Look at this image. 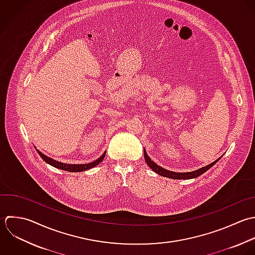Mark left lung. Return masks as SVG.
Listing matches in <instances>:
<instances>
[{"instance_id": "obj_1", "label": "left lung", "mask_w": 255, "mask_h": 255, "mask_svg": "<svg viewBox=\"0 0 255 255\" xmlns=\"http://www.w3.org/2000/svg\"><path fill=\"white\" fill-rule=\"evenodd\" d=\"M144 158H145V161L147 163V165L155 172L157 173L158 175L162 176V177H166V178H170V179H175V180H190V179H194V178H197L201 175H203L204 173H206L209 169H211L222 157H220L219 159H217L215 162L209 164L208 166L206 167H202L201 169H198L196 171H193V172H187V173H177V172H173V171H169V170H166L164 168H162L161 166L157 165L155 162H153L151 160V158L148 156L146 150L144 149Z\"/></svg>"}]
</instances>
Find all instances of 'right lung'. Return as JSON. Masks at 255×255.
Instances as JSON below:
<instances>
[{
	"instance_id": "1",
	"label": "right lung",
	"mask_w": 255,
	"mask_h": 255,
	"mask_svg": "<svg viewBox=\"0 0 255 255\" xmlns=\"http://www.w3.org/2000/svg\"><path fill=\"white\" fill-rule=\"evenodd\" d=\"M36 149V148H35ZM36 152L38 153V155L41 157V159L49 164L50 166L56 168V169H60V170H64V171H68V172H72V173H76V172H83V171H86V170H89L95 166H97L99 163H101L106 155V152H104L102 154L101 157H99L97 160L91 162V163H88V164H65V163H61L59 161H56L54 159H51L49 157H47L46 155L42 154L40 151H38L36 149Z\"/></svg>"
}]
</instances>
